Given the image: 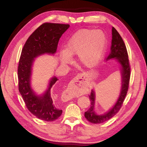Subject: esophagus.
<instances>
[{
    "instance_id": "34e87169",
    "label": "esophagus",
    "mask_w": 147,
    "mask_h": 147,
    "mask_svg": "<svg viewBox=\"0 0 147 147\" xmlns=\"http://www.w3.org/2000/svg\"><path fill=\"white\" fill-rule=\"evenodd\" d=\"M76 78V81L77 82H78V80L79 79H82V80H83L84 78H84V76H83V74H82V75H79L78 76H77V78ZM80 82V81H79Z\"/></svg>"
}]
</instances>
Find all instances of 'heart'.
<instances>
[{
    "mask_svg": "<svg viewBox=\"0 0 147 147\" xmlns=\"http://www.w3.org/2000/svg\"><path fill=\"white\" fill-rule=\"evenodd\" d=\"M106 45V37L101 31L84 29L78 31L69 40L65 51L60 54L62 64L71 62L70 56L78 55L86 66L96 64L101 59Z\"/></svg>",
    "mask_w": 147,
    "mask_h": 147,
    "instance_id": "heart-1",
    "label": "heart"
}]
</instances>
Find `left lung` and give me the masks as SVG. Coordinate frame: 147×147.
I'll return each instance as SVG.
<instances>
[{
  "mask_svg": "<svg viewBox=\"0 0 147 147\" xmlns=\"http://www.w3.org/2000/svg\"><path fill=\"white\" fill-rule=\"evenodd\" d=\"M112 43L111 52L107 59L115 58L117 59L121 65L122 74V88L116 104L110 111L104 115H97L93 110L95 104V93L92 91L89 95L90 107L88 110L85 112V117L89 122L93 124L102 123L110 119L116 114L120 110L123 104L124 99L128 91L129 80L131 76V67L128 58V54L123 38L114 27L112 29Z\"/></svg>",
  "mask_w": 147,
  "mask_h": 147,
  "instance_id": "obj_1",
  "label": "left lung"
}]
</instances>
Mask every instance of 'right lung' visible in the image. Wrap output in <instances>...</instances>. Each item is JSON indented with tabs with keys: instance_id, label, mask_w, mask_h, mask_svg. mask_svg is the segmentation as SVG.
I'll use <instances>...</instances> for the list:
<instances>
[{
	"instance_id": "obj_1",
	"label": "right lung",
	"mask_w": 147,
	"mask_h": 147,
	"mask_svg": "<svg viewBox=\"0 0 147 147\" xmlns=\"http://www.w3.org/2000/svg\"><path fill=\"white\" fill-rule=\"evenodd\" d=\"M69 27L68 24L43 23L29 36L22 49L18 67L19 91L28 111L41 120L54 121L62 114V111L53 104L51 93L52 87L59 80L53 78L45 94L35 95L30 86L33 59L45 53L54 54L59 39Z\"/></svg>"
}]
</instances>
